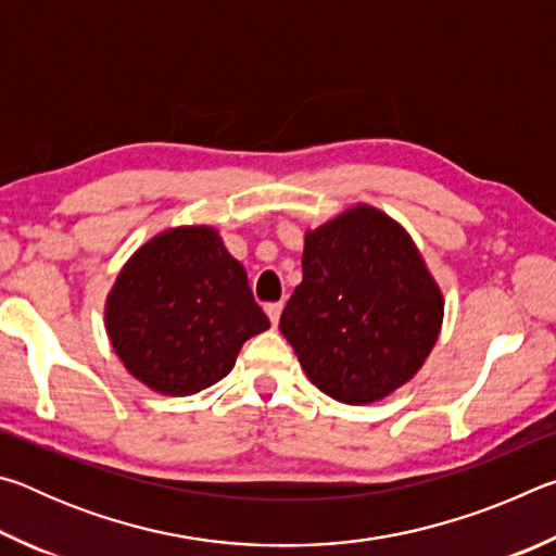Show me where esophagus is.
I'll return each mask as SVG.
<instances>
[{
	"instance_id": "esophagus-1",
	"label": "esophagus",
	"mask_w": 556,
	"mask_h": 556,
	"mask_svg": "<svg viewBox=\"0 0 556 556\" xmlns=\"http://www.w3.org/2000/svg\"><path fill=\"white\" fill-rule=\"evenodd\" d=\"M281 308H285V304H281V301H271V304H267V306H265V312H267V316H269L271 326H277V324H279Z\"/></svg>"
}]
</instances>
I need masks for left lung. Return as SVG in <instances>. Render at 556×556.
<instances>
[{
	"label": "left lung",
	"instance_id": "1",
	"mask_svg": "<svg viewBox=\"0 0 556 556\" xmlns=\"http://www.w3.org/2000/svg\"><path fill=\"white\" fill-rule=\"evenodd\" d=\"M304 242V279L279 331L328 397H388L425 365L444 318L425 260L409 235L370 205L306 232Z\"/></svg>",
	"mask_w": 556,
	"mask_h": 556
}]
</instances>
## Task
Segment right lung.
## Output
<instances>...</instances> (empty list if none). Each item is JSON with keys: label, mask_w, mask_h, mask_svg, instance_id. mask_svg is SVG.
<instances>
[{"label": "right lung", "mask_w": 556, "mask_h": 556, "mask_svg": "<svg viewBox=\"0 0 556 556\" xmlns=\"http://www.w3.org/2000/svg\"><path fill=\"white\" fill-rule=\"evenodd\" d=\"M105 321L125 368L172 397L225 378L242 343L269 328L213 228H176L139 248L110 291Z\"/></svg>", "instance_id": "right-lung-1"}]
</instances>
